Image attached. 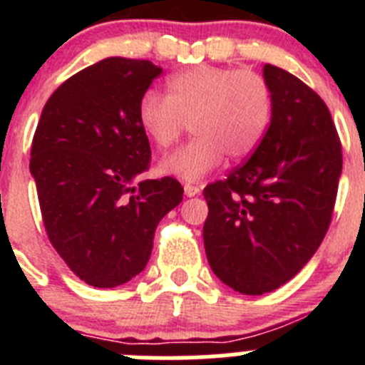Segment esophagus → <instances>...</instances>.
Segmentation results:
<instances>
[{
  "label": "esophagus",
  "instance_id": "esophagus-1",
  "mask_svg": "<svg viewBox=\"0 0 365 365\" xmlns=\"http://www.w3.org/2000/svg\"><path fill=\"white\" fill-rule=\"evenodd\" d=\"M201 192V190H199V186H195V185H185V195L186 197H195V195H197V193Z\"/></svg>",
  "mask_w": 365,
  "mask_h": 365
}]
</instances>
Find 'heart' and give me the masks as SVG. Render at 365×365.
I'll return each instance as SVG.
<instances>
[{
  "label": "heart",
  "instance_id": "b5f03b06",
  "mask_svg": "<svg viewBox=\"0 0 365 365\" xmlns=\"http://www.w3.org/2000/svg\"><path fill=\"white\" fill-rule=\"evenodd\" d=\"M274 111L272 87L248 69L195 66L172 74L166 98L146 93L138 122L159 148L177 143L190 122L193 138L160 160L159 172L197 182L225 160H241L261 144Z\"/></svg>",
  "mask_w": 365,
  "mask_h": 365
}]
</instances>
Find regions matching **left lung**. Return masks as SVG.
Returning <instances> with one entry per match:
<instances>
[{
  "instance_id": "left-lung-1",
  "label": "left lung",
  "mask_w": 365,
  "mask_h": 365,
  "mask_svg": "<svg viewBox=\"0 0 365 365\" xmlns=\"http://www.w3.org/2000/svg\"><path fill=\"white\" fill-rule=\"evenodd\" d=\"M272 87L269 130L252 157L205 188V250L225 285L272 292L314 256L327 234L341 146L324 100L282 67L263 66Z\"/></svg>"
}]
</instances>
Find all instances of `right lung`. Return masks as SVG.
<instances>
[{"instance_id": "add662e5", "label": "right lung", "mask_w": 365, "mask_h": 365, "mask_svg": "<svg viewBox=\"0 0 365 365\" xmlns=\"http://www.w3.org/2000/svg\"><path fill=\"white\" fill-rule=\"evenodd\" d=\"M113 56L71 76L47 100L31 148L49 241L87 285L113 289L144 270L160 219L182 201L172 177L135 180L150 166L138 104L159 74Z\"/></svg>"}]
</instances>
